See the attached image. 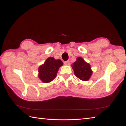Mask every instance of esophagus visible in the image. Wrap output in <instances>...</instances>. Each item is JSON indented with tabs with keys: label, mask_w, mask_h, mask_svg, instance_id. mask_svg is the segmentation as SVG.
Masks as SVG:
<instances>
[{
	"label": "esophagus",
	"mask_w": 126,
	"mask_h": 126,
	"mask_svg": "<svg viewBox=\"0 0 126 126\" xmlns=\"http://www.w3.org/2000/svg\"><path fill=\"white\" fill-rule=\"evenodd\" d=\"M64 64L65 65H69L70 64V62L69 61H65L64 62Z\"/></svg>",
	"instance_id": "obj_1"
}]
</instances>
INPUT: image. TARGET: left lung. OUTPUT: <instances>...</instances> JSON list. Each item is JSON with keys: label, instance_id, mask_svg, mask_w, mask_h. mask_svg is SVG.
<instances>
[{"label": "left lung", "instance_id": "obj_1", "mask_svg": "<svg viewBox=\"0 0 126 126\" xmlns=\"http://www.w3.org/2000/svg\"><path fill=\"white\" fill-rule=\"evenodd\" d=\"M72 68L75 76L80 80L87 81L92 74L90 64L81 57L77 58V61L72 65Z\"/></svg>", "mask_w": 126, "mask_h": 126}]
</instances>
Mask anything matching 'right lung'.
I'll return each instance as SVG.
<instances>
[{"mask_svg": "<svg viewBox=\"0 0 126 126\" xmlns=\"http://www.w3.org/2000/svg\"><path fill=\"white\" fill-rule=\"evenodd\" d=\"M63 64V62L59 59L49 57L39 67L38 77L43 83L50 82L56 77L59 68Z\"/></svg>", "mask_w": 126, "mask_h": 126, "instance_id": "obj_1", "label": "right lung"}]
</instances>
